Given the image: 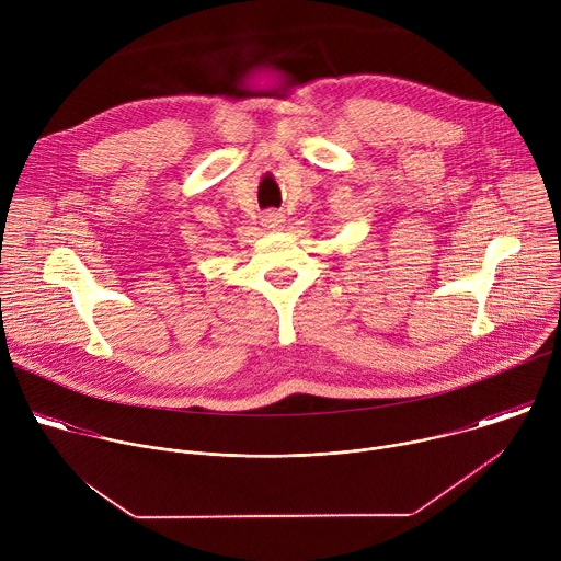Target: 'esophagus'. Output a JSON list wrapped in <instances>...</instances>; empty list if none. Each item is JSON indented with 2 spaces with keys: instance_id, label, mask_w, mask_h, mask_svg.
I'll return each instance as SVG.
<instances>
[{
  "instance_id": "esophagus-1",
  "label": "esophagus",
  "mask_w": 561,
  "mask_h": 561,
  "mask_svg": "<svg viewBox=\"0 0 561 561\" xmlns=\"http://www.w3.org/2000/svg\"><path fill=\"white\" fill-rule=\"evenodd\" d=\"M284 221H286V217H284L282 210H266V213L262 215V224H264L266 228H279Z\"/></svg>"
}]
</instances>
